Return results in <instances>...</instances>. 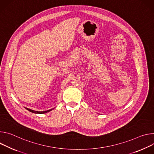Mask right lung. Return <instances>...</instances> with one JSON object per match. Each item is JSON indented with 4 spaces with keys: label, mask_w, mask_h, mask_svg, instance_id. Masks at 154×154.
I'll return each mask as SVG.
<instances>
[{
    "label": "right lung",
    "mask_w": 154,
    "mask_h": 154,
    "mask_svg": "<svg viewBox=\"0 0 154 154\" xmlns=\"http://www.w3.org/2000/svg\"><path fill=\"white\" fill-rule=\"evenodd\" d=\"M26 109H27L28 111H29L30 112H33V113H36V114H44V113H46V112H48L52 110V109H50V110H48V111H36L32 110V109L27 108H26Z\"/></svg>",
    "instance_id": "add662e5"
}]
</instances>
